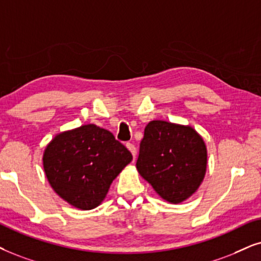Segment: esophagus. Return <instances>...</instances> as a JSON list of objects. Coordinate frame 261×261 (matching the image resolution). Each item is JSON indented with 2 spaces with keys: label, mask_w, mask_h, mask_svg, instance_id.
<instances>
[{
  "label": "esophagus",
  "mask_w": 261,
  "mask_h": 261,
  "mask_svg": "<svg viewBox=\"0 0 261 261\" xmlns=\"http://www.w3.org/2000/svg\"><path fill=\"white\" fill-rule=\"evenodd\" d=\"M126 148L128 149V150H130V152L133 154V156L135 158V156H136V147H135L133 143H126Z\"/></svg>",
  "instance_id": "1"
}]
</instances>
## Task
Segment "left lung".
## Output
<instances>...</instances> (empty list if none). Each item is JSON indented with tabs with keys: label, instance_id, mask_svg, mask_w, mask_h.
<instances>
[{
	"label": "left lung",
	"instance_id": "1",
	"mask_svg": "<svg viewBox=\"0 0 261 261\" xmlns=\"http://www.w3.org/2000/svg\"><path fill=\"white\" fill-rule=\"evenodd\" d=\"M206 163L205 142L190 125L151 120L145 126L136 167L162 199L179 204L192 196Z\"/></svg>",
	"mask_w": 261,
	"mask_h": 261
}]
</instances>
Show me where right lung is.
<instances>
[{
    "label": "right lung",
    "instance_id": "add662e5",
    "mask_svg": "<svg viewBox=\"0 0 261 261\" xmlns=\"http://www.w3.org/2000/svg\"><path fill=\"white\" fill-rule=\"evenodd\" d=\"M131 160V152L109 130L87 124L56 135L45 148L43 166L62 199L80 210H92Z\"/></svg>",
    "mask_w": 261,
    "mask_h": 261
}]
</instances>
